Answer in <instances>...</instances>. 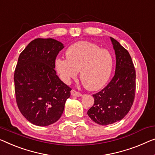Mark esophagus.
Here are the masks:
<instances>
[{
  "label": "esophagus",
  "instance_id": "obj_1",
  "mask_svg": "<svg viewBox=\"0 0 155 155\" xmlns=\"http://www.w3.org/2000/svg\"><path fill=\"white\" fill-rule=\"evenodd\" d=\"M71 95L74 96V97H79L82 96V94L81 92H78L77 91H74V90H72L71 91Z\"/></svg>",
  "mask_w": 155,
  "mask_h": 155
}]
</instances>
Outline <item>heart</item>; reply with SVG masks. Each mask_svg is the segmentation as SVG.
Segmentation results:
<instances>
[{"mask_svg": "<svg viewBox=\"0 0 155 155\" xmlns=\"http://www.w3.org/2000/svg\"><path fill=\"white\" fill-rule=\"evenodd\" d=\"M66 56L67 59L58 58L55 63V70L64 83L75 78L79 71L82 84L91 91L101 88L109 79L114 61L108 51L80 41L67 49Z\"/></svg>", "mask_w": 155, "mask_h": 155, "instance_id": "1", "label": "heart"}]
</instances>
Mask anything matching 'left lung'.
<instances>
[{"instance_id": "8db88e82", "label": "left lung", "mask_w": 155, "mask_h": 155, "mask_svg": "<svg viewBox=\"0 0 155 155\" xmlns=\"http://www.w3.org/2000/svg\"><path fill=\"white\" fill-rule=\"evenodd\" d=\"M110 39L116 58L115 75L104 88L92 95L94 104L87 113L101 125L121 120L131 109L135 96L136 71L131 58L118 41Z\"/></svg>"}]
</instances>
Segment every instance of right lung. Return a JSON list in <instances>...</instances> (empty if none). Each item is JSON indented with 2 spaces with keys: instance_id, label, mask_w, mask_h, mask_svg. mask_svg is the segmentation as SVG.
Masks as SVG:
<instances>
[{
  "instance_id": "obj_1",
  "label": "right lung",
  "mask_w": 155,
  "mask_h": 155,
  "mask_svg": "<svg viewBox=\"0 0 155 155\" xmlns=\"http://www.w3.org/2000/svg\"><path fill=\"white\" fill-rule=\"evenodd\" d=\"M64 48L52 38H37L21 53L15 71L16 100L21 114L35 125L58 120L71 88L56 74L55 61Z\"/></svg>"
}]
</instances>
